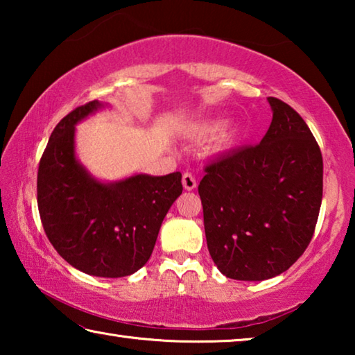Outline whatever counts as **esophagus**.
<instances>
[{"label": "esophagus", "instance_id": "1", "mask_svg": "<svg viewBox=\"0 0 355 355\" xmlns=\"http://www.w3.org/2000/svg\"><path fill=\"white\" fill-rule=\"evenodd\" d=\"M182 182H183V188H184L186 191H194V189H196L197 182H196V178L192 177V173H189V172L183 173Z\"/></svg>", "mask_w": 355, "mask_h": 355}]
</instances>
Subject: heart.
<instances>
[{"instance_id": "heart-1", "label": "heart", "mask_w": 355, "mask_h": 355, "mask_svg": "<svg viewBox=\"0 0 355 355\" xmlns=\"http://www.w3.org/2000/svg\"><path fill=\"white\" fill-rule=\"evenodd\" d=\"M200 135L211 136L218 133V147L219 148H232L241 141L243 130L236 123H222L220 120H209V122L202 123L197 128Z\"/></svg>"}]
</instances>
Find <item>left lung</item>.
<instances>
[{"label":"left lung","instance_id":"obj_1","mask_svg":"<svg viewBox=\"0 0 355 355\" xmlns=\"http://www.w3.org/2000/svg\"><path fill=\"white\" fill-rule=\"evenodd\" d=\"M272 122L258 146L207 166L199 184L209 255L228 279L285 272L313 236L322 200V156L304 119L268 98Z\"/></svg>","mask_w":355,"mask_h":355}]
</instances>
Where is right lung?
I'll return each instance as SVG.
<instances>
[{"mask_svg": "<svg viewBox=\"0 0 355 355\" xmlns=\"http://www.w3.org/2000/svg\"><path fill=\"white\" fill-rule=\"evenodd\" d=\"M94 100L56 125L42 155L37 205L53 248L84 274L119 279L152 255L167 211L182 194V173H133L116 182L92 175L76 156L75 127L106 107Z\"/></svg>", "mask_w": 355, "mask_h": 355, "instance_id": "obj_1", "label": "right lung"}]
</instances>
